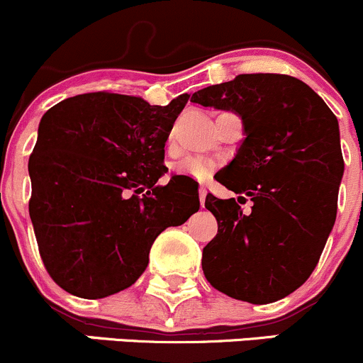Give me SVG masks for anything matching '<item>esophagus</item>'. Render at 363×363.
<instances>
[{"mask_svg": "<svg viewBox=\"0 0 363 363\" xmlns=\"http://www.w3.org/2000/svg\"><path fill=\"white\" fill-rule=\"evenodd\" d=\"M199 196H200V203H202V207H203L205 196H207V191H205L203 188H200V189H199Z\"/></svg>", "mask_w": 363, "mask_h": 363, "instance_id": "esophagus-1", "label": "esophagus"}]
</instances>
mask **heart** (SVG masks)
Listing matches in <instances>:
<instances>
[{
    "label": "heart",
    "mask_w": 363,
    "mask_h": 363,
    "mask_svg": "<svg viewBox=\"0 0 363 363\" xmlns=\"http://www.w3.org/2000/svg\"><path fill=\"white\" fill-rule=\"evenodd\" d=\"M218 163L214 160L200 158V156H189L175 164V172L184 177L195 179V181H205L212 172L216 170Z\"/></svg>",
    "instance_id": "1"
}]
</instances>
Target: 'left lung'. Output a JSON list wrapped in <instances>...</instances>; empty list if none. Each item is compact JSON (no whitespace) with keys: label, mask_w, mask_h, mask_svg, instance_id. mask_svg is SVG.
Instances as JSON below:
<instances>
[{"label":"left lung","mask_w":363,"mask_h":363,"mask_svg":"<svg viewBox=\"0 0 363 363\" xmlns=\"http://www.w3.org/2000/svg\"><path fill=\"white\" fill-rule=\"evenodd\" d=\"M193 104L242 119L244 140L218 181L246 202L207 195L218 235L203 247L202 269L216 290L250 303L284 298L318 265L337 214L344 174L339 123L302 80L244 73L196 91Z\"/></svg>","instance_id":"1"}]
</instances>
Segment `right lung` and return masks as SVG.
<instances>
[{
  "label": "right lung",
  "instance_id": "right-lung-1",
  "mask_svg": "<svg viewBox=\"0 0 363 363\" xmlns=\"http://www.w3.org/2000/svg\"><path fill=\"white\" fill-rule=\"evenodd\" d=\"M189 94L149 105L87 93L43 113L29 156V216L47 272L68 294L104 298L130 288L156 237L200 208L199 188L158 179L164 142Z\"/></svg>",
  "mask_w": 363,
  "mask_h": 363
}]
</instances>
